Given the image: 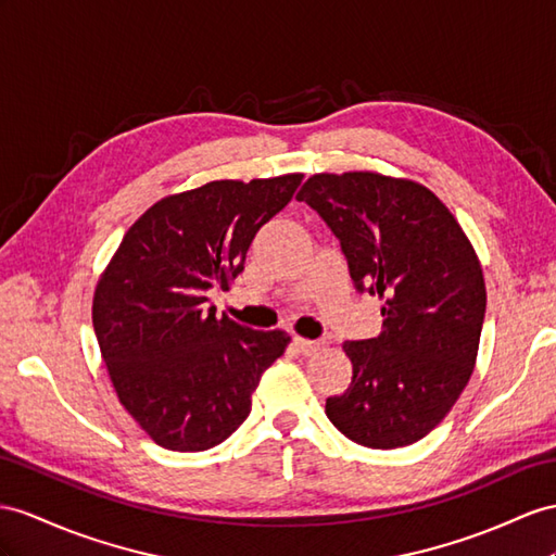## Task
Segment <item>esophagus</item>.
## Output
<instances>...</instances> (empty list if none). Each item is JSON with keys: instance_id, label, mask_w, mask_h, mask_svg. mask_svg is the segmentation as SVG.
Returning <instances> with one entry per match:
<instances>
[{"instance_id": "esophagus-1", "label": "esophagus", "mask_w": 556, "mask_h": 556, "mask_svg": "<svg viewBox=\"0 0 556 556\" xmlns=\"http://www.w3.org/2000/svg\"><path fill=\"white\" fill-rule=\"evenodd\" d=\"M321 340H305V338H293V348L301 352V354H305V357H309V354H315V352H319L321 350Z\"/></svg>"}]
</instances>
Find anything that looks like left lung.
I'll list each match as a JSON object with an SVG mask.
<instances>
[{
  "mask_svg": "<svg viewBox=\"0 0 556 556\" xmlns=\"http://www.w3.org/2000/svg\"><path fill=\"white\" fill-rule=\"evenodd\" d=\"M295 199L340 241L354 289L386 301L380 336L343 345L352 382L326 400V416L354 444H414L472 376L486 312L477 253L453 213L414 180L317 174Z\"/></svg>",
  "mask_w": 556,
  "mask_h": 556,
  "instance_id": "1",
  "label": "left lung"
}]
</instances>
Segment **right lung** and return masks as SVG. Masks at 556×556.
<instances>
[{
  "label": "right lung",
  "instance_id": "right-lung-1",
  "mask_svg": "<svg viewBox=\"0 0 556 556\" xmlns=\"http://www.w3.org/2000/svg\"><path fill=\"white\" fill-rule=\"evenodd\" d=\"M303 174L213 180L166 197L129 227L93 295V331L122 406L168 451L218 446L251 414V392L289 345L216 317L211 289L244 273L255 232Z\"/></svg>",
  "mask_w": 556,
  "mask_h": 556
}]
</instances>
